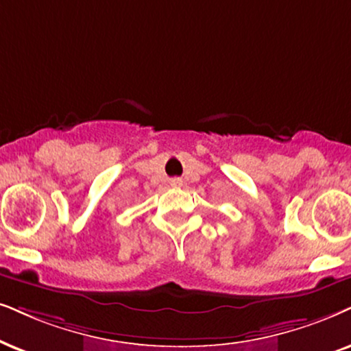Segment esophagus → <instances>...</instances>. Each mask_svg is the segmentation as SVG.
<instances>
[{"label":"esophagus","mask_w":351,"mask_h":351,"mask_svg":"<svg viewBox=\"0 0 351 351\" xmlns=\"http://www.w3.org/2000/svg\"><path fill=\"white\" fill-rule=\"evenodd\" d=\"M183 184V181H181L180 178H173L171 180V186H181Z\"/></svg>","instance_id":"1"}]
</instances>
